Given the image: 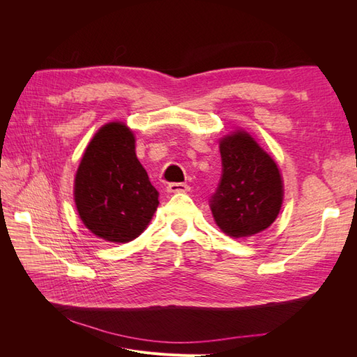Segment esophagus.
<instances>
[{
	"label": "esophagus",
	"mask_w": 357,
	"mask_h": 357,
	"mask_svg": "<svg viewBox=\"0 0 357 357\" xmlns=\"http://www.w3.org/2000/svg\"><path fill=\"white\" fill-rule=\"evenodd\" d=\"M190 188L186 183H169L167 186V190L171 193H178V192H188Z\"/></svg>",
	"instance_id": "obj_1"
}]
</instances>
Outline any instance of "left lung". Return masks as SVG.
<instances>
[{
    "mask_svg": "<svg viewBox=\"0 0 357 357\" xmlns=\"http://www.w3.org/2000/svg\"><path fill=\"white\" fill-rule=\"evenodd\" d=\"M222 176L210 198L219 228L235 238L266 229L283 202V183L274 159L245 132L220 142Z\"/></svg>",
    "mask_w": 357,
    "mask_h": 357,
    "instance_id": "left-lung-1",
    "label": "left lung"
}]
</instances>
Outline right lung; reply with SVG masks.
<instances>
[{
	"label": "right lung",
	"mask_w": 357,
	"mask_h": 357,
	"mask_svg": "<svg viewBox=\"0 0 357 357\" xmlns=\"http://www.w3.org/2000/svg\"><path fill=\"white\" fill-rule=\"evenodd\" d=\"M158 195L137 159L132 132L121 122L102 126L86 149L74 183L86 228L105 241H132L152 219Z\"/></svg>",
	"instance_id": "obj_1"
}]
</instances>
